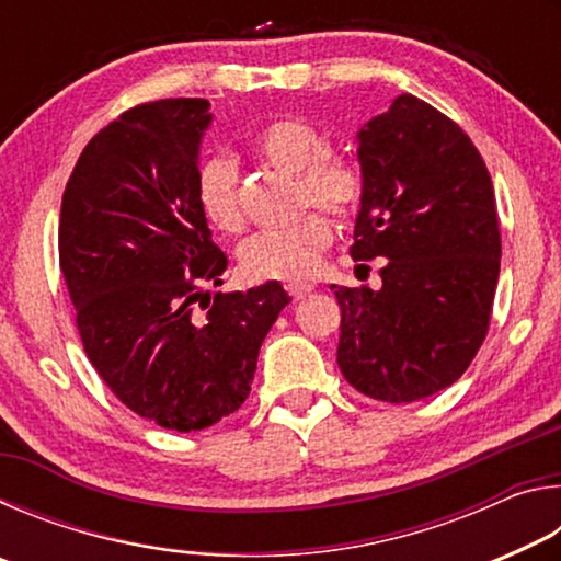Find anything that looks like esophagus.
<instances>
[{"label":"esophagus","mask_w":561,"mask_h":561,"mask_svg":"<svg viewBox=\"0 0 561 561\" xmlns=\"http://www.w3.org/2000/svg\"><path fill=\"white\" fill-rule=\"evenodd\" d=\"M287 291L291 294L294 299H307L311 291H314V287H311V284H307V282H289L287 284Z\"/></svg>","instance_id":"esophagus-1"}]
</instances>
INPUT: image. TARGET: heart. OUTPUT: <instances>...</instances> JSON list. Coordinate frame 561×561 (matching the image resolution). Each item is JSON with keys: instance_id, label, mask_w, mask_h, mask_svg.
<instances>
[{"instance_id": "obj_1", "label": "heart", "mask_w": 561, "mask_h": 561, "mask_svg": "<svg viewBox=\"0 0 561 561\" xmlns=\"http://www.w3.org/2000/svg\"><path fill=\"white\" fill-rule=\"evenodd\" d=\"M257 153L282 173L297 175L299 207L317 205L339 220H348L364 201V175L344 158L329 156L324 133L299 118L274 121L254 140ZM195 197L215 230L240 232L244 225L237 168L230 158H207L197 173ZM334 240L324 215L309 213L287 230L257 232L240 244L237 262L250 282H301L314 277Z\"/></svg>"}]
</instances>
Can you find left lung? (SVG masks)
I'll list each match as a JSON object with an SVG mask.
<instances>
[{
  "label": "left lung",
  "mask_w": 561,
  "mask_h": 561,
  "mask_svg": "<svg viewBox=\"0 0 561 561\" xmlns=\"http://www.w3.org/2000/svg\"><path fill=\"white\" fill-rule=\"evenodd\" d=\"M356 140L364 201L351 257L386 262L381 289L331 284L336 364L376 401H421L458 381L485 341L502 254L495 190L458 123L411 93Z\"/></svg>",
  "instance_id": "obj_1"
}]
</instances>
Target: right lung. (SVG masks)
<instances>
[{"mask_svg":"<svg viewBox=\"0 0 561 561\" xmlns=\"http://www.w3.org/2000/svg\"><path fill=\"white\" fill-rule=\"evenodd\" d=\"M210 123L205 99L130 108L91 138L61 197L59 262L83 351L121 403L178 433L244 403L291 301L279 282L203 294L227 270L195 197Z\"/></svg>","mask_w":561,"mask_h":561,"instance_id":"1","label":"right lung"}]
</instances>
